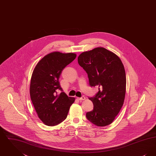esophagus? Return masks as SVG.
Here are the masks:
<instances>
[{
    "label": "esophagus",
    "instance_id": "esophagus-1",
    "mask_svg": "<svg viewBox=\"0 0 156 156\" xmlns=\"http://www.w3.org/2000/svg\"><path fill=\"white\" fill-rule=\"evenodd\" d=\"M77 99H78L79 101H83V100L85 99V97H82L81 98H77Z\"/></svg>",
    "mask_w": 156,
    "mask_h": 156
}]
</instances>
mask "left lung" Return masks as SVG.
<instances>
[{
  "label": "left lung",
  "mask_w": 156,
  "mask_h": 156,
  "mask_svg": "<svg viewBox=\"0 0 156 156\" xmlns=\"http://www.w3.org/2000/svg\"><path fill=\"white\" fill-rule=\"evenodd\" d=\"M78 62L87 72L91 87L99 91L89 98L94 109L87 118L97 126H108L120 111L125 98L126 77L124 66L119 57L104 47H97L81 53Z\"/></svg>",
  "instance_id": "8db88e82"
}]
</instances>
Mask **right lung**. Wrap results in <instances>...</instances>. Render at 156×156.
<instances>
[{
	"label": "right lung",
	"mask_w": 156,
	"mask_h": 156,
	"mask_svg": "<svg viewBox=\"0 0 156 156\" xmlns=\"http://www.w3.org/2000/svg\"><path fill=\"white\" fill-rule=\"evenodd\" d=\"M73 52L55 51L48 54L40 60L31 78L30 95L37 115L43 123L55 126L67 118L70 106L75 98L68 97L62 92L59 85L60 75L64 68L76 58Z\"/></svg>",
	"instance_id": "1"
}]
</instances>
